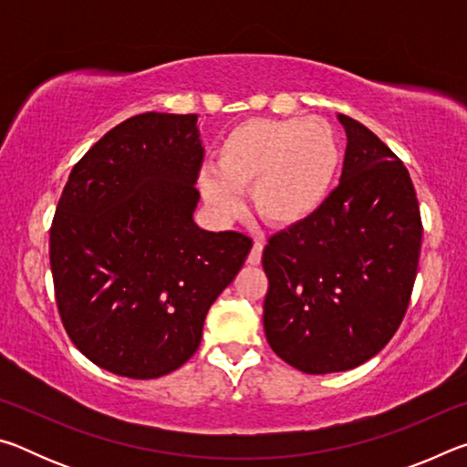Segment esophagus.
Instances as JSON below:
<instances>
[{"label":"esophagus","mask_w":467,"mask_h":467,"mask_svg":"<svg viewBox=\"0 0 467 467\" xmlns=\"http://www.w3.org/2000/svg\"><path fill=\"white\" fill-rule=\"evenodd\" d=\"M262 253H264V244H262V243L253 244V249H251L249 257H247V264H251V265H259V264H262Z\"/></svg>","instance_id":"34e87169"}]
</instances>
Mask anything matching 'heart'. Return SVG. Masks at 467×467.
I'll list each match as a JSON object with an SVG mask.
<instances>
[{
  "instance_id": "heart-1",
  "label": "heart",
  "mask_w": 467,
  "mask_h": 467,
  "mask_svg": "<svg viewBox=\"0 0 467 467\" xmlns=\"http://www.w3.org/2000/svg\"><path fill=\"white\" fill-rule=\"evenodd\" d=\"M339 146L321 119H247L224 133L214 154V177H200L205 203L218 218L241 212L249 189L253 212L274 228L311 220L334 185Z\"/></svg>"
}]
</instances>
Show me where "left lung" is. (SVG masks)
<instances>
[{
	"label": "left lung",
	"mask_w": 467,
	"mask_h": 467,
	"mask_svg": "<svg viewBox=\"0 0 467 467\" xmlns=\"http://www.w3.org/2000/svg\"><path fill=\"white\" fill-rule=\"evenodd\" d=\"M337 121L348 138L339 185L262 257L265 337L306 375L350 370L383 350L408 311L422 243L404 162L357 119Z\"/></svg>",
	"instance_id": "obj_1"
}]
</instances>
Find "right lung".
Wrapping results in <instances>:
<instances>
[{"label": "right lung", "instance_id": "1", "mask_svg": "<svg viewBox=\"0 0 467 467\" xmlns=\"http://www.w3.org/2000/svg\"><path fill=\"white\" fill-rule=\"evenodd\" d=\"M197 115L141 113L105 133L55 210L49 257L63 327L109 373L156 379L202 342L205 315L251 239L195 224Z\"/></svg>", "mask_w": 467, "mask_h": 467}]
</instances>
